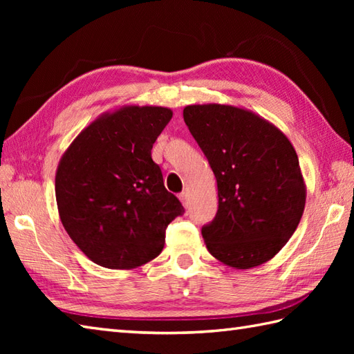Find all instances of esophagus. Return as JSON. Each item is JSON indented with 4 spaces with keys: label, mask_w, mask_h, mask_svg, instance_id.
<instances>
[{
    "label": "esophagus",
    "mask_w": 354,
    "mask_h": 354,
    "mask_svg": "<svg viewBox=\"0 0 354 354\" xmlns=\"http://www.w3.org/2000/svg\"><path fill=\"white\" fill-rule=\"evenodd\" d=\"M179 199H181L184 207H189V192L184 190L183 193H179Z\"/></svg>",
    "instance_id": "esophagus-1"
}]
</instances>
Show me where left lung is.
I'll return each instance as SVG.
<instances>
[{
	"label": "left lung",
	"mask_w": 354,
	"mask_h": 354,
	"mask_svg": "<svg viewBox=\"0 0 354 354\" xmlns=\"http://www.w3.org/2000/svg\"><path fill=\"white\" fill-rule=\"evenodd\" d=\"M184 122L217 181L219 209L202 228L208 252L234 269L269 261L304 213L306 183L292 142L266 118L234 104H189Z\"/></svg>",
	"instance_id": "1"
}]
</instances>
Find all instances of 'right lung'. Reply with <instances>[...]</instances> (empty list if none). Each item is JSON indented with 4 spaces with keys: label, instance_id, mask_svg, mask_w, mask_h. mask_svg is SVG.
Here are the masks:
<instances>
[{
    "label": "right lung",
    "instance_id": "right-lung-1",
    "mask_svg": "<svg viewBox=\"0 0 354 354\" xmlns=\"http://www.w3.org/2000/svg\"><path fill=\"white\" fill-rule=\"evenodd\" d=\"M171 109L124 104L73 140L56 170L65 231L95 265L133 269L160 255L165 228L184 207L165 190L152 146Z\"/></svg>",
    "mask_w": 354,
    "mask_h": 354
}]
</instances>
